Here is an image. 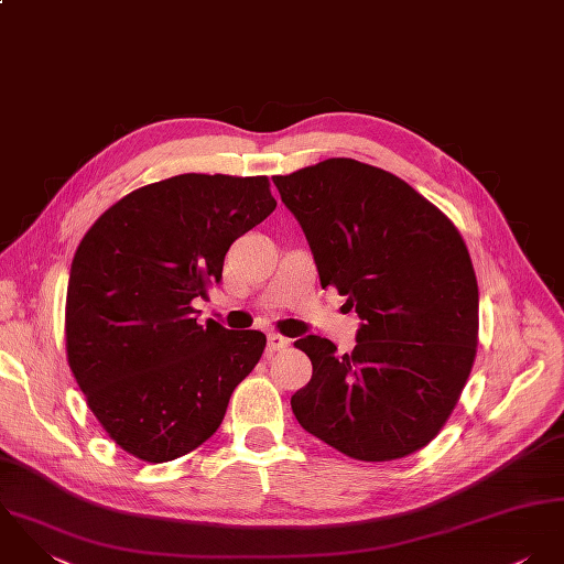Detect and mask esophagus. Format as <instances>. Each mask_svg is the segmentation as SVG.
Instances as JSON below:
<instances>
[{"mask_svg":"<svg viewBox=\"0 0 564 564\" xmlns=\"http://www.w3.org/2000/svg\"><path fill=\"white\" fill-rule=\"evenodd\" d=\"M290 338H283V336H279V334H270L268 336V355H272V352H279V350H285L288 346H290Z\"/></svg>","mask_w":564,"mask_h":564,"instance_id":"esophagus-1","label":"esophagus"}]
</instances>
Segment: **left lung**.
Returning a JSON list of instances; mask_svg holds the SVG:
<instances>
[{
	"mask_svg": "<svg viewBox=\"0 0 564 564\" xmlns=\"http://www.w3.org/2000/svg\"><path fill=\"white\" fill-rule=\"evenodd\" d=\"M303 228L321 285L359 318L352 352L307 336L312 381L292 397L301 427L355 459L423 449L445 425L477 346L479 292L449 218L405 181L355 159L272 176Z\"/></svg>",
	"mask_w": 564,
	"mask_h": 564,
	"instance_id": "left-lung-1",
	"label": "left lung"
}]
</instances>
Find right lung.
Masks as SVG:
<instances>
[{
  "label": "right lung",
  "mask_w": 564,
  "mask_h": 564,
  "mask_svg": "<svg viewBox=\"0 0 564 564\" xmlns=\"http://www.w3.org/2000/svg\"><path fill=\"white\" fill-rule=\"evenodd\" d=\"M276 207L265 176L181 174L105 212L69 272V368L107 434L145 462L209 441L265 336L198 325L230 243Z\"/></svg>",
  "instance_id": "add662e5"
}]
</instances>
